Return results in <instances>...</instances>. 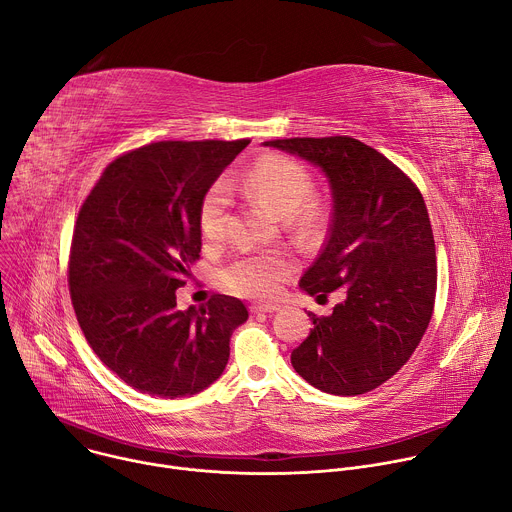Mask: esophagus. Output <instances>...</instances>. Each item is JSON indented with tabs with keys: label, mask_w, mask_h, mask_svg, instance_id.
Returning <instances> with one entry per match:
<instances>
[{
	"label": "esophagus",
	"mask_w": 512,
	"mask_h": 512,
	"mask_svg": "<svg viewBox=\"0 0 512 512\" xmlns=\"http://www.w3.org/2000/svg\"><path fill=\"white\" fill-rule=\"evenodd\" d=\"M277 310H279V306H275V304H253L251 306V314H273Z\"/></svg>",
	"instance_id": "34e87169"
}]
</instances>
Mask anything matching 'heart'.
Segmentation results:
<instances>
[{"instance_id":"1","label":"heart","mask_w":512,"mask_h":512,"mask_svg":"<svg viewBox=\"0 0 512 512\" xmlns=\"http://www.w3.org/2000/svg\"><path fill=\"white\" fill-rule=\"evenodd\" d=\"M231 188L267 208L279 218L298 214L312 196L308 172L285 158H265L241 182L231 180ZM229 192L225 182H216L202 198L198 221L206 241H218L225 233ZM306 221V216H302ZM291 261L279 253L241 255L221 271V283L233 294L247 298H271L289 275Z\"/></svg>"}]
</instances>
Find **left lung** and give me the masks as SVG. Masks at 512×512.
I'll return each instance as SVG.
<instances>
[{"mask_svg":"<svg viewBox=\"0 0 512 512\" xmlns=\"http://www.w3.org/2000/svg\"><path fill=\"white\" fill-rule=\"evenodd\" d=\"M316 166L330 188L328 241L300 279L316 300L344 287V302L316 318L291 367L330 395H362L391 379L417 348L435 302V243L417 186L352 137L263 141Z\"/></svg>","mask_w":512,"mask_h":512,"instance_id":"8db88e82","label":"left lung"}]
</instances>
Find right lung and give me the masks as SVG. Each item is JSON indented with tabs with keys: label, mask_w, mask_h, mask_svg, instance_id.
<instances>
[{
	"label": "right lung",
	"mask_w": 512,
	"mask_h": 512,
	"mask_svg": "<svg viewBox=\"0 0 512 512\" xmlns=\"http://www.w3.org/2000/svg\"><path fill=\"white\" fill-rule=\"evenodd\" d=\"M249 141H158L117 158L87 196L68 285L87 342L139 393L190 397L223 375L245 304L176 308L200 257L202 198Z\"/></svg>",
	"instance_id": "right-lung-1"
}]
</instances>
